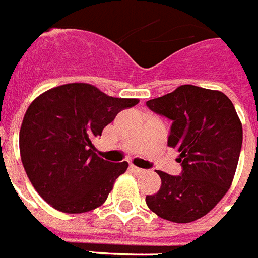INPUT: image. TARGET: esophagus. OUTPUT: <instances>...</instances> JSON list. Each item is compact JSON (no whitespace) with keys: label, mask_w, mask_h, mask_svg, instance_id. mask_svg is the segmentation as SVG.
<instances>
[{"label":"esophagus","mask_w":258,"mask_h":258,"mask_svg":"<svg viewBox=\"0 0 258 258\" xmlns=\"http://www.w3.org/2000/svg\"><path fill=\"white\" fill-rule=\"evenodd\" d=\"M131 170H132V172H133V173H136V174H140V173L144 172L143 169L137 168V166H135V165H131Z\"/></svg>","instance_id":"1"}]
</instances>
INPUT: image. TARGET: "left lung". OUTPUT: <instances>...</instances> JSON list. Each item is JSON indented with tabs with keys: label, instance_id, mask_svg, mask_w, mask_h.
I'll use <instances>...</instances> for the list:
<instances>
[{
	"label": "left lung",
	"instance_id": "left-lung-1",
	"mask_svg": "<svg viewBox=\"0 0 258 258\" xmlns=\"http://www.w3.org/2000/svg\"><path fill=\"white\" fill-rule=\"evenodd\" d=\"M155 114L172 121L169 147L180 152V176L158 170L162 185L146 202L159 217L191 223L219 204L234 180L242 148V123L232 101L219 90L181 85L148 100Z\"/></svg>",
	"mask_w": 258,
	"mask_h": 258
}]
</instances>
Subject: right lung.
I'll use <instances>...</instances> for the list:
<instances>
[{
  "instance_id": "obj_1",
  "label": "right lung",
  "mask_w": 258,
  "mask_h": 258,
  "mask_svg": "<svg viewBox=\"0 0 258 258\" xmlns=\"http://www.w3.org/2000/svg\"><path fill=\"white\" fill-rule=\"evenodd\" d=\"M137 103L89 84H66L30 104L19 147L24 170L44 201L63 213H85L106 202L127 162L104 161L92 142L119 111Z\"/></svg>"
}]
</instances>
